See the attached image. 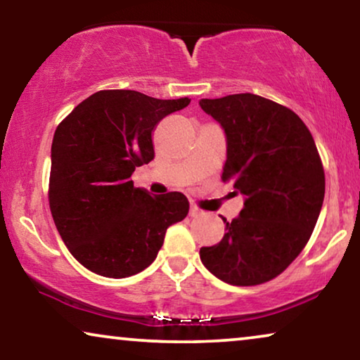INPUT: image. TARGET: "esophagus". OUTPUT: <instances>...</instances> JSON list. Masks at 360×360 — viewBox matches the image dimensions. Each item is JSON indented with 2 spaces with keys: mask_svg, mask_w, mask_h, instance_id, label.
I'll list each match as a JSON object with an SVG mask.
<instances>
[{
  "mask_svg": "<svg viewBox=\"0 0 360 360\" xmlns=\"http://www.w3.org/2000/svg\"><path fill=\"white\" fill-rule=\"evenodd\" d=\"M201 214H203V211H201L198 206H195V205L190 206V216H191V218H198V216H201Z\"/></svg>",
  "mask_w": 360,
  "mask_h": 360,
  "instance_id": "esophagus-1",
  "label": "esophagus"
}]
</instances>
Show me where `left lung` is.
<instances>
[{"label":"left lung","mask_w":360,"mask_h":360,"mask_svg":"<svg viewBox=\"0 0 360 360\" xmlns=\"http://www.w3.org/2000/svg\"><path fill=\"white\" fill-rule=\"evenodd\" d=\"M226 134L223 181L244 195L218 244L200 249L214 277L250 287L283 272L307 245L324 200V170L311 132L287 106L239 93L200 100Z\"/></svg>","instance_id":"obj_1"}]
</instances>
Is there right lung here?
<instances>
[{"label":"right lung","mask_w":360,"mask_h":360,"mask_svg":"<svg viewBox=\"0 0 360 360\" xmlns=\"http://www.w3.org/2000/svg\"><path fill=\"white\" fill-rule=\"evenodd\" d=\"M188 98L157 100L134 90H101L57 126L49 205L70 254L91 272L124 278L157 257L165 231L188 214L180 191L150 196L131 180L154 159L152 132Z\"/></svg>","instance_id":"1"}]
</instances>
